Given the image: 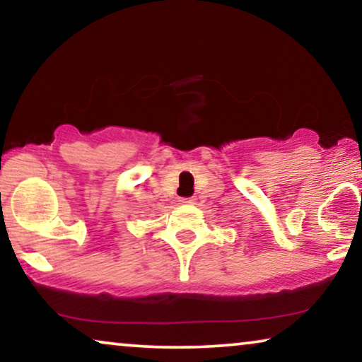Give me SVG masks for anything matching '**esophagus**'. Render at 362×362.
I'll return each instance as SVG.
<instances>
[{
  "label": "esophagus",
  "instance_id": "1",
  "mask_svg": "<svg viewBox=\"0 0 362 362\" xmlns=\"http://www.w3.org/2000/svg\"><path fill=\"white\" fill-rule=\"evenodd\" d=\"M180 204H194V197H180Z\"/></svg>",
  "mask_w": 362,
  "mask_h": 362
}]
</instances>
